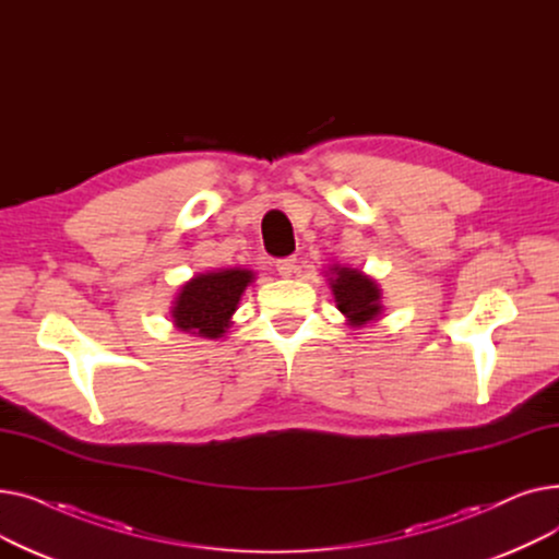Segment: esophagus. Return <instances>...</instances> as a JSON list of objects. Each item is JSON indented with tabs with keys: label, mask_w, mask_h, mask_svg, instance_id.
Returning <instances> with one entry per match:
<instances>
[{
	"label": "esophagus",
	"mask_w": 559,
	"mask_h": 559,
	"mask_svg": "<svg viewBox=\"0 0 559 559\" xmlns=\"http://www.w3.org/2000/svg\"><path fill=\"white\" fill-rule=\"evenodd\" d=\"M276 270H278V274L283 276V278H289L292 274L297 272V258H281L278 262H276Z\"/></svg>",
	"instance_id": "esophagus-1"
}]
</instances>
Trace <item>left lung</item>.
<instances>
[{"label": "left lung", "instance_id": "left-lung-1", "mask_svg": "<svg viewBox=\"0 0 559 559\" xmlns=\"http://www.w3.org/2000/svg\"><path fill=\"white\" fill-rule=\"evenodd\" d=\"M331 287L340 312H344L350 326H362L380 314V289L376 281L350 267L331 270Z\"/></svg>", "mask_w": 559, "mask_h": 559}]
</instances>
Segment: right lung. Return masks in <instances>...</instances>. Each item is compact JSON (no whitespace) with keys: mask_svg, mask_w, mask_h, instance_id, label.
Returning a JSON list of instances; mask_svg holds the SVG:
<instances>
[{"mask_svg":"<svg viewBox=\"0 0 559 559\" xmlns=\"http://www.w3.org/2000/svg\"><path fill=\"white\" fill-rule=\"evenodd\" d=\"M253 281L249 270H217L186 283L171 308L174 326L199 337H222L242 292Z\"/></svg>","mask_w":559,"mask_h":559,"instance_id":"right-lung-1","label":"right lung"}]
</instances>
